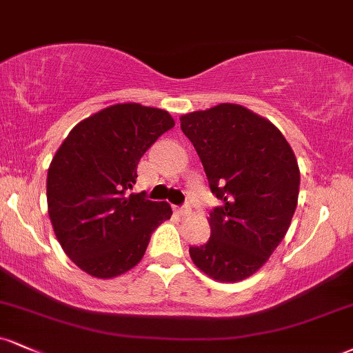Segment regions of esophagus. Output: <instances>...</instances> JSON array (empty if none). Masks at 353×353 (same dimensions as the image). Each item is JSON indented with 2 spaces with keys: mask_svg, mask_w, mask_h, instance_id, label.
<instances>
[{
  "mask_svg": "<svg viewBox=\"0 0 353 353\" xmlns=\"http://www.w3.org/2000/svg\"><path fill=\"white\" fill-rule=\"evenodd\" d=\"M174 212L179 215H189L190 212H192V209H190L189 205H184V207H174Z\"/></svg>",
  "mask_w": 353,
  "mask_h": 353,
  "instance_id": "34e87169",
  "label": "esophagus"
}]
</instances>
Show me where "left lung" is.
<instances>
[{
  "label": "left lung",
  "mask_w": 353,
  "mask_h": 353,
  "mask_svg": "<svg viewBox=\"0 0 353 353\" xmlns=\"http://www.w3.org/2000/svg\"><path fill=\"white\" fill-rule=\"evenodd\" d=\"M181 128L223 202L207 217L209 241L190 246V258L215 281L250 278L281 243L298 205L294 151L273 123L235 103L182 114Z\"/></svg>",
  "instance_id": "left-lung-1"
}]
</instances>
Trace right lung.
I'll return each mask as SVG.
<instances>
[{
	"label": "right lung",
	"mask_w": 353,
	"mask_h": 353,
	"mask_svg": "<svg viewBox=\"0 0 353 353\" xmlns=\"http://www.w3.org/2000/svg\"><path fill=\"white\" fill-rule=\"evenodd\" d=\"M165 110L117 103L72 128L50 161L48 212L59 243L80 270L99 279L134 268L151 233L172 209L130 194L148 148L171 130Z\"/></svg>",
	"instance_id": "1"
}]
</instances>
